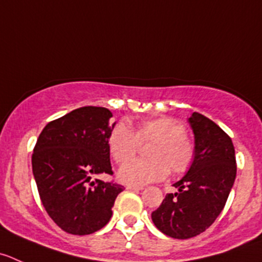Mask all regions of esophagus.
<instances>
[{
  "label": "esophagus",
  "instance_id": "obj_1",
  "mask_svg": "<svg viewBox=\"0 0 262 262\" xmlns=\"http://www.w3.org/2000/svg\"><path fill=\"white\" fill-rule=\"evenodd\" d=\"M126 189H130V190H142V189H143V187H138V185H128V187H126Z\"/></svg>",
  "mask_w": 262,
  "mask_h": 262
}]
</instances>
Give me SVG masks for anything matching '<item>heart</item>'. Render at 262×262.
<instances>
[{
	"mask_svg": "<svg viewBox=\"0 0 262 262\" xmlns=\"http://www.w3.org/2000/svg\"><path fill=\"white\" fill-rule=\"evenodd\" d=\"M147 160H132L119 169L120 182L141 185L159 182L169 174H183L194 160V143L185 133L184 125L170 116L142 119L136 133L126 121H120L111 129L107 148L118 164L130 160L137 154L139 142L152 141Z\"/></svg>",
	"mask_w": 262,
	"mask_h": 262,
	"instance_id": "heart-1",
	"label": "heart"
}]
</instances>
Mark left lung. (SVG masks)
I'll use <instances>...</instances> for the list:
<instances>
[{
  "instance_id": "left-lung-1",
  "label": "left lung",
  "mask_w": 262,
  "mask_h": 262,
  "mask_svg": "<svg viewBox=\"0 0 262 262\" xmlns=\"http://www.w3.org/2000/svg\"><path fill=\"white\" fill-rule=\"evenodd\" d=\"M194 134V160L151 217L157 229L177 239L201 234L216 220L235 180L234 146L219 125L202 114L188 119Z\"/></svg>"
}]
</instances>
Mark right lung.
Here are the masks:
<instances>
[{
	"label": "right lung",
	"instance_id": "obj_1",
	"mask_svg": "<svg viewBox=\"0 0 262 262\" xmlns=\"http://www.w3.org/2000/svg\"><path fill=\"white\" fill-rule=\"evenodd\" d=\"M108 108L85 106L51 121L35 143L33 175L40 201L51 219L67 233L87 235L105 227L124 187L92 180L113 174L107 138Z\"/></svg>",
	"mask_w": 262,
	"mask_h": 262
}]
</instances>
